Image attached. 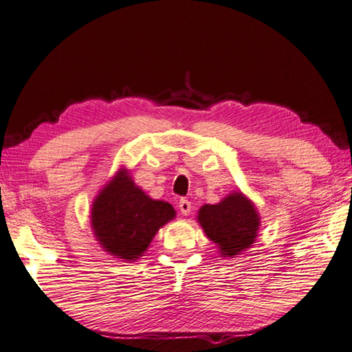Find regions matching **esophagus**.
<instances>
[{
    "instance_id": "obj_1",
    "label": "esophagus",
    "mask_w": 352,
    "mask_h": 352,
    "mask_svg": "<svg viewBox=\"0 0 352 352\" xmlns=\"http://www.w3.org/2000/svg\"><path fill=\"white\" fill-rule=\"evenodd\" d=\"M179 210H181V213L182 214H190V211H191V202L190 201H187V199H181V201H179Z\"/></svg>"
}]
</instances>
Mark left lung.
<instances>
[{
	"instance_id": "left-lung-1",
	"label": "left lung",
	"mask_w": 352,
	"mask_h": 352,
	"mask_svg": "<svg viewBox=\"0 0 352 352\" xmlns=\"http://www.w3.org/2000/svg\"><path fill=\"white\" fill-rule=\"evenodd\" d=\"M197 222L219 247L223 257H233L250 248L261 225L254 204L242 193H231L216 205H204Z\"/></svg>"
}]
</instances>
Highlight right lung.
<instances>
[{
	"mask_svg": "<svg viewBox=\"0 0 352 352\" xmlns=\"http://www.w3.org/2000/svg\"><path fill=\"white\" fill-rule=\"evenodd\" d=\"M175 216L168 202L145 195L121 168L91 205V228L104 251L135 262L147 251L159 228Z\"/></svg>",
	"mask_w": 352,
	"mask_h": 352,
	"instance_id": "1",
	"label": "right lung"
}]
</instances>
